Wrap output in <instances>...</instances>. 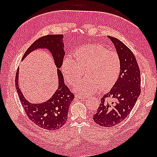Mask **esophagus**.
<instances>
[{"instance_id": "1", "label": "esophagus", "mask_w": 157, "mask_h": 157, "mask_svg": "<svg viewBox=\"0 0 157 157\" xmlns=\"http://www.w3.org/2000/svg\"><path fill=\"white\" fill-rule=\"evenodd\" d=\"M75 98H80V99H82V100H85V99L87 98V97H86V96L78 95V94H76V95H75Z\"/></svg>"}]
</instances>
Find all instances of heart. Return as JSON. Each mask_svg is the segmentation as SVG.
<instances>
[{
  "label": "heart",
  "instance_id": "heart-1",
  "mask_svg": "<svg viewBox=\"0 0 157 157\" xmlns=\"http://www.w3.org/2000/svg\"><path fill=\"white\" fill-rule=\"evenodd\" d=\"M61 70L65 79L75 85L85 70L86 78L76 86L75 90L82 95H90L100 88L105 90L114 85L120 71L117 53L108 51L100 44H86L73 53V59L66 57Z\"/></svg>",
  "mask_w": 157,
  "mask_h": 157
}]
</instances>
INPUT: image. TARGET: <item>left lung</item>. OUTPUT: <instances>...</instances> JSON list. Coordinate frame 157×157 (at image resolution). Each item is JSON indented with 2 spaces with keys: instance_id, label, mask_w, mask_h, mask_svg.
I'll list each match as a JSON object with an SVG mask.
<instances>
[{
  "instance_id": "1",
  "label": "left lung",
  "mask_w": 157,
  "mask_h": 157,
  "mask_svg": "<svg viewBox=\"0 0 157 157\" xmlns=\"http://www.w3.org/2000/svg\"><path fill=\"white\" fill-rule=\"evenodd\" d=\"M120 59V73L111 90L101 98L94 122L105 128L115 126L132 111L140 94V71L133 52L116 38L107 36ZM106 98H111L112 101Z\"/></svg>"
}]
</instances>
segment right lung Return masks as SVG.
Instances as JSON below:
<instances>
[{
  "label": "right lung",
  "mask_w": 157,
  "mask_h": 157,
  "mask_svg": "<svg viewBox=\"0 0 157 157\" xmlns=\"http://www.w3.org/2000/svg\"><path fill=\"white\" fill-rule=\"evenodd\" d=\"M63 40V35L43 36L29 46L22 58L23 61L29 53L38 49L46 50L51 55L56 67L58 88L48 101L37 104L29 102L19 88V68L16 73L15 87L26 114L36 125L48 131L57 130L64 125L67 119L69 106L75 98L74 94L65 85L63 75L59 69L65 55Z\"/></svg>",
  "instance_id": "obj_1"
}]
</instances>
